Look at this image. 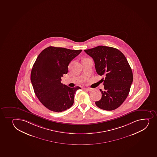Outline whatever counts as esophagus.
<instances>
[{
	"label": "esophagus",
	"mask_w": 157,
	"mask_h": 157,
	"mask_svg": "<svg viewBox=\"0 0 157 157\" xmlns=\"http://www.w3.org/2000/svg\"><path fill=\"white\" fill-rule=\"evenodd\" d=\"M86 89L87 91H90V92H91V91L93 90V89H92V88H86Z\"/></svg>",
	"instance_id": "obj_1"
}]
</instances>
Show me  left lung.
I'll return each instance as SVG.
<instances>
[{
    "label": "left lung",
    "mask_w": 157,
    "mask_h": 157,
    "mask_svg": "<svg viewBox=\"0 0 157 157\" xmlns=\"http://www.w3.org/2000/svg\"><path fill=\"white\" fill-rule=\"evenodd\" d=\"M94 60L97 74L105 77L101 98L95 102L102 110L112 111L123 104L128 96L133 81V74L124 55L113 47L98 46L84 50Z\"/></svg>",
    "instance_id": "obj_1"
}]
</instances>
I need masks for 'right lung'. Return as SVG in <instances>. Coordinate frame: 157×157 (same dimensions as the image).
Masks as SVG:
<instances>
[{
  "label": "right lung",
  "instance_id": "1",
  "mask_svg": "<svg viewBox=\"0 0 157 157\" xmlns=\"http://www.w3.org/2000/svg\"><path fill=\"white\" fill-rule=\"evenodd\" d=\"M82 50L49 46L38 56L33 65L31 81L37 98L48 109L61 112L73 105L75 94L79 86L70 87L61 83L68 66Z\"/></svg>",
  "mask_w": 157,
  "mask_h": 157
}]
</instances>
